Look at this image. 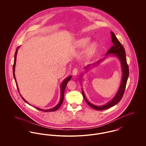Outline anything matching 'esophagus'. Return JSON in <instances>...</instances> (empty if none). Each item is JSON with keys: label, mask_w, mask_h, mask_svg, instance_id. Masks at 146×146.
I'll use <instances>...</instances> for the list:
<instances>
[{"label": "esophagus", "mask_w": 146, "mask_h": 146, "mask_svg": "<svg viewBox=\"0 0 146 146\" xmlns=\"http://www.w3.org/2000/svg\"><path fill=\"white\" fill-rule=\"evenodd\" d=\"M78 70L76 68H74V70H72V74L73 75H76L78 74Z\"/></svg>", "instance_id": "esophagus-1"}]
</instances>
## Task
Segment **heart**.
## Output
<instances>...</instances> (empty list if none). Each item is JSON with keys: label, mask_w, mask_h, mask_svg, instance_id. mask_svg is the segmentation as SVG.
<instances>
[{"label": "heart", "mask_w": 146, "mask_h": 146, "mask_svg": "<svg viewBox=\"0 0 146 146\" xmlns=\"http://www.w3.org/2000/svg\"><path fill=\"white\" fill-rule=\"evenodd\" d=\"M90 41L89 37H83L78 39L75 42V46L77 48H84L86 46ZM97 49V44L96 42H91L88 46L86 51V55L88 58L92 57L95 53Z\"/></svg>", "instance_id": "obj_1"}]
</instances>
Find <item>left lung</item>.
Instances as JSON below:
<instances>
[{"mask_svg":"<svg viewBox=\"0 0 146 146\" xmlns=\"http://www.w3.org/2000/svg\"><path fill=\"white\" fill-rule=\"evenodd\" d=\"M111 34L112 42L113 43V46L107 51V52L106 54V56L108 55L109 54H112L113 55L116 56V57L119 58V60L121 61V65H122V78L120 86L117 92L116 96L112 99L111 101H110L106 105H103V106H95V105H92L90 102H89L85 97L84 91L82 90V95L84 96V98L86 102L90 107H92V108L97 110V111H101V110H104L108 109L110 107L116 105L117 104H118L121 101V100L123 97V95L124 94V92H125V91L126 89L127 81L128 75H129V68H128V64L127 63L125 50L124 49L123 46H122V45L121 44V42L119 41V40L116 37L115 34L112 31H111ZM103 59H101V60H98L97 61V63ZM92 65H94V64H92ZM92 65H90V64L88 65L85 68H88V67H90V66H91Z\"/></svg>","mask_w":146,"mask_h":146,"instance_id":"left-lung-1","label":"left lung"}]
</instances>
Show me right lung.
I'll return each instance as SVG.
<instances>
[{
	"mask_svg": "<svg viewBox=\"0 0 146 146\" xmlns=\"http://www.w3.org/2000/svg\"><path fill=\"white\" fill-rule=\"evenodd\" d=\"M19 48V47H18V48L16 50V51L15 52V55H14V65H13V76H14V80L15 81V82H16V85H17V88H18V90L19 91V89L18 88V85H17V81H16V79H15V62H16V58H17V52H18V49ZM71 78V76H70L67 78H66L61 83V98H60V100L58 102V104L54 108H51V109H49V110H42V109H41V108H39L38 107H35L36 108V109L40 110V111H44V112H52V111H56L58 108H59V107L61 106V105H62V102H63V100H64V91H65V88L67 85V84L68 82V81L70 80ZM21 96V95H20ZM21 98H23V100L25 102H27V104H28V102L27 101H26L25 100V99H24L23 97H21ZM30 105V104H29Z\"/></svg>",
	"mask_w": 146,
	"mask_h": 146,
	"instance_id": "add662e5",
	"label": "right lung"
}]
</instances>
